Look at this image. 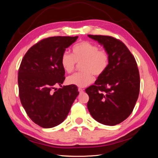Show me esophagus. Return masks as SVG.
<instances>
[{
  "mask_svg": "<svg viewBox=\"0 0 158 158\" xmlns=\"http://www.w3.org/2000/svg\"><path fill=\"white\" fill-rule=\"evenodd\" d=\"M78 92L80 93H82L84 92V89H82V88H78Z\"/></svg>",
  "mask_w": 158,
  "mask_h": 158,
  "instance_id": "obj_1",
  "label": "esophagus"
}]
</instances>
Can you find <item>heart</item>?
Masks as SVG:
<instances>
[{"label":"heart","mask_w":158,"mask_h":158,"mask_svg":"<svg viewBox=\"0 0 158 158\" xmlns=\"http://www.w3.org/2000/svg\"><path fill=\"white\" fill-rule=\"evenodd\" d=\"M72 55L64 52L60 58V64L67 73L74 71L76 63H80L82 73L72 75L67 78L69 84L79 88H84L94 80V74L100 76L106 70L109 64V55L104 49L88 41H82L75 44L72 48Z\"/></svg>","instance_id":"b5f03b06"}]
</instances>
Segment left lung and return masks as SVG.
Here are the masks:
<instances>
[{"label":"left lung","instance_id":"obj_1","mask_svg":"<svg viewBox=\"0 0 158 158\" xmlns=\"http://www.w3.org/2000/svg\"><path fill=\"white\" fill-rule=\"evenodd\" d=\"M103 45L109 64L94 85L85 89L87 106L95 121L105 125L122 123L132 112L140 92V74L135 56L123 43L113 37L88 35Z\"/></svg>","mask_w":158,"mask_h":158}]
</instances>
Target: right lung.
I'll list each match as a JSON object with an SVG mask.
<instances>
[{
	"mask_svg": "<svg viewBox=\"0 0 158 158\" xmlns=\"http://www.w3.org/2000/svg\"><path fill=\"white\" fill-rule=\"evenodd\" d=\"M78 37L45 38L30 48L21 62L18 76L20 102L28 117L42 128L63 123L79 94L74 85L55 88L65 79L61 56Z\"/></svg>",
	"mask_w": 158,
	"mask_h": 158,
	"instance_id": "add662e5",
	"label": "right lung"
}]
</instances>
